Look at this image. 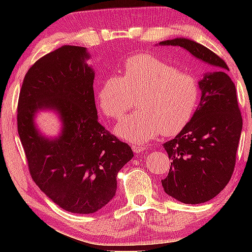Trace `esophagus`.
<instances>
[{"label": "esophagus", "mask_w": 252, "mask_h": 252, "mask_svg": "<svg viewBox=\"0 0 252 252\" xmlns=\"http://www.w3.org/2000/svg\"><path fill=\"white\" fill-rule=\"evenodd\" d=\"M132 149L134 153H142V151L146 149V144L143 143H135L132 146Z\"/></svg>", "instance_id": "34e87169"}]
</instances>
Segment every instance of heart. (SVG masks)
<instances>
[{
	"label": "heart",
	"mask_w": 252,
	"mask_h": 252,
	"mask_svg": "<svg viewBox=\"0 0 252 252\" xmlns=\"http://www.w3.org/2000/svg\"><path fill=\"white\" fill-rule=\"evenodd\" d=\"M201 88L189 72L149 55H135L125 61L123 77L105 79L97 92L98 105L106 117L120 119L139 97L134 115L116 127L120 137L140 142L160 132L171 136L190 123L197 109Z\"/></svg>",
	"instance_id": "1"
}]
</instances>
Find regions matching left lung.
<instances>
[{
    "label": "left lung",
    "mask_w": 252,
    "mask_h": 252,
    "mask_svg": "<svg viewBox=\"0 0 252 252\" xmlns=\"http://www.w3.org/2000/svg\"><path fill=\"white\" fill-rule=\"evenodd\" d=\"M160 44L185 48L215 68L199 81L201 102L190 123L163 144L172 159L161 180L165 192L186 204H199L218 195L233 175L243 124L236 88L225 61L206 47L188 39Z\"/></svg>",
    "instance_id": "obj_1"
}]
</instances>
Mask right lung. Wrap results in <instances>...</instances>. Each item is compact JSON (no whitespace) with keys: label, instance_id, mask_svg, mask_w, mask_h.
<instances>
[{"label":"right lung","instance_id":"right-lung-1","mask_svg":"<svg viewBox=\"0 0 252 252\" xmlns=\"http://www.w3.org/2000/svg\"><path fill=\"white\" fill-rule=\"evenodd\" d=\"M88 57L84 47L75 46L44 55L27 71L17 106V129L33 181L65 211L80 215L111 201L117 174L133 157L132 148L98 123ZM41 107L60 111V139L37 134L32 118Z\"/></svg>","mask_w":252,"mask_h":252}]
</instances>
